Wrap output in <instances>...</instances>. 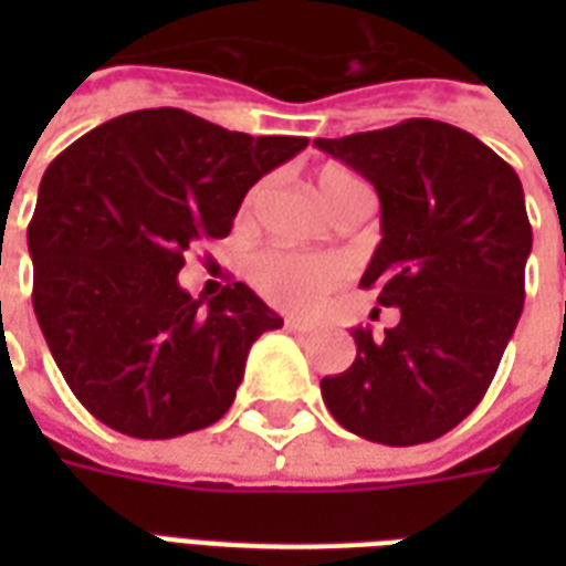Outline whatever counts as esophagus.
I'll list each match as a JSON object with an SVG mask.
<instances>
[{
    "label": "esophagus",
    "mask_w": 566,
    "mask_h": 566,
    "mask_svg": "<svg viewBox=\"0 0 566 566\" xmlns=\"http://www.w3.org/2000/svg\"><path fill=\"white\" fill-rule=\"evenodd\" d=\"M284 327L294 333V336H308V333H312V324H306V321H296V318L284 321Z\"/></svg>",
    "instance_id": "obj_1"
}]
</instances>
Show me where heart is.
I'll return each mask as SVG.
<instances>
[{
    "label": "heart",
    "mask_w": 566,
    "mask_h": 566,
    "mask_svg": "<svg viewBox=\"0 0 566 566\" xmlns=\"http://www.w3.org/2000/svg\"><path fill=\"white\" fill-rule=\"evenodd\" d=\"M364 185L343 166H324L318 172V193L336 211L343 202L360 193ZM263 197V185L254 187L245 197L242 211L251 214ZM248 279L258 287L263 300L284 312H312L336 284L345 279V263L331 254H296L284 248H266L251 258Z\"/></svg>",
    "instance_id": "heart-1"
}]
</instances>
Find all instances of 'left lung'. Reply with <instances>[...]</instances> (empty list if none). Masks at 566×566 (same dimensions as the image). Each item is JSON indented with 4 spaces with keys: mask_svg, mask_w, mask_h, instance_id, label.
I'll return each mask as SVG.
<instances>
[{
    "mask_svg": "<svg viewBox=\"0 0 566 566\" xmlns=\"http://www.w3.org/2000/svg\"><path fill=\"white\" fill-rule=\"evenodd\" d=\"M315 145L376 187L381 242L360 284L400 308L381 339L352 331L355 364L321 379L324 403L369 442L439 439L485 397L522 318V181L467 129L427 117Z\"/></svg>",
    "mask_w": 566,
    "mask_h": 566,
    "instance_id": "left-lung-1",
    "label": "left lung"
}]
</instances>
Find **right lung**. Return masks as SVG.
Returning a JSON list of instances; mask_svg holds the SVG:
<instances>
[{"instance_id":"right-lung-1","label":"right lung","mask_w":566,"mask_h":566,"mask_svg":"<svg viewBox=\"0 0 566 566\" xmlns=\"http://www.w3.org/2000/svg\"><path fill=\"white\" fill-rule=\"evenodd\" d=\"M306 145L145 108L48 166L27 230L32 308L91 416L127 437L172 439L233 406L251 345L284 321L242 282L193 300L178 272L187 248L230 233L248 190Z\"/></svg>"}]
</instances>
